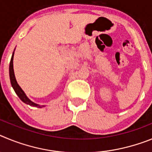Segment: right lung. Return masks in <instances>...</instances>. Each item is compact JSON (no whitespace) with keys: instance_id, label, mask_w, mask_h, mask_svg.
<instances>
[{"instance_id":"obj_1","label":"right lung","mask_w":152,"mask_h":152,"mask_svg":"<svg viewBox=\"0 0 152 152\" xmlns=\"http://www.w3.org/2000/svg\"><path fill=\"white\" fill-rule=\"evenodd\" d=\"M13 55H14V52L12 55L11 60H10V67H9V73H10V83H11V85L13 87V90L15 91V93L17 94V96H19V98L22 100L23 103H26L28 105L31 106V107H39V108H41V107H45L44 105H39V104H36V103H33V101H31L29 98L26 96V95L25 94L24 91L21 89V88L19 86V84H17V80H16L15 75H14V72H13Z\"/></svg>"}]
</instances>
